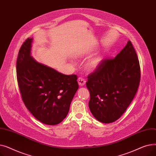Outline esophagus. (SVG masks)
<instances>
[{
  "instance_id": "esophagus-1",
  "label": "esophagus",
  "mask_w": 156,
  "mask_h": 156,
  "mask_svg": "<svg viewBox=\"0 0 156 156\" xmlns=\"http://www.w3.org/2000/svg\"><path fill=\"white\" fill-rule=\"evenodd\" d=\"M78 84L80 87H83L85 84L86 81L85 80V79H83L82 78H78Z\"/></svg>"
}]
</instances>
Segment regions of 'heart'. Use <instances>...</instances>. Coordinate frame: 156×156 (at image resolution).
Masks as SVG:
<instances>
[{"label": "heart", "instance_id": "obj_1", "mask_svg": "<svg viewBox=\"0 0 156 156\" xmlns=\"http://www.w3.org/2000/svg\"><path fill=\"white\" fill-rule=\"evenodd\" d=\"M101 62V57L100 56H95L87 62L85 67L88 71H94L99 66Z\"/></svg>", "mask_w": 156, "mask_h": 156}]
</instances>
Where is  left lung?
I'll use <instances>...</instances> for the list:
<instances>
[{
    "mask_svg": "<svg viewBox=\"0 0 156 156\" xmlns=\"http://www.w3.org/2000/svg\"><path fill=\"white\" fill-rule=\"evenodd\" d=\"M140 81V64L128 41L114 58L102 61L88 76V105L93 116L104 123L118 119L133 101Z\"/></svg>",
    "mask_w": 156,
    "mask_h": 156,
    "instance_id": "left-lung-1",
    "label": "left lung"
}]
</instances>
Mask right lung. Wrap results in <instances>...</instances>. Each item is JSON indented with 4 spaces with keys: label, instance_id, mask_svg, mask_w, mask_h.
<instances>
[{
    "label": "right lung",
    "instance_id": "1",
    "mask_svg": "<svg viewBox=\"0 0 156 156\" xmlns=\"http://www.w3.org/2000/svg\"><path fill=\"white\" fill-rule=\"evenodd\" d=\"M33 38L22 44L16 61V75L23 101L37 119L55 125L68 115L78 88L77 76L65 75L31 56Z\"/></svg>",
    "mask_w": 156,
    "mask_h": 156
}]
</instances>
